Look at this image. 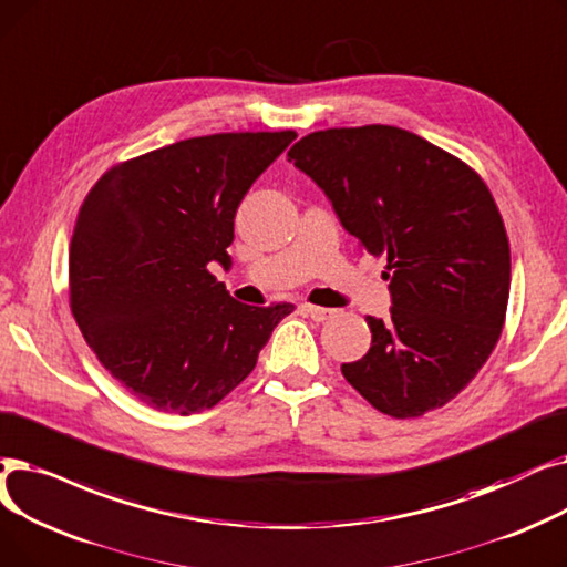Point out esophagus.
<instances>
[{"mask_svg": "<svg viewBox=\"0 0 567 567\" xmlns=\"http://www.w3.org/2000/svg\"><path fill=\"white\" fill-rule=\"evenodd\" d=\"M302 309L307 311V316H311L316 322H322V320H330L337 309H328V307H316V305H302Z\"/></svg>", "mask_w": 567, "mask_h": 567, "instance_id": "1", "label": "esophagus"}]
</instances>
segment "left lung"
Listing matches in <instances>:
<instances>
[{
    "label": "left lung",
    "instance_id": "obj_1",
    "mask_svg": "<svg viewBox=\"0 0 567 567\" xmlns=\"http://www.w3.org/2000/svg\"><path fill=\"white\" fill-rule=\"evenodd\" d=\"M371 256H388L390 318L367 316L369 353L341 364L373 409L420 417L489 360L509 295L494 196L462 158L388 124L313 131L288 152Z\"/></svg>",
    "mask_w": 567,
    "mask_h": 567
}]
</instances>
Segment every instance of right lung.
Wrapping results in <instances>:
<instances>
[{"label": "right lung", "instance_id": "obj_1", "mask_svg": "<svg viewBox=\"0 0 567 567\" xmlns=\"http://www.w3.org/2000/svg\"><path fill=\"white\" fill-rule=\"evenodd\" d=\"M295 131L214 133L113 166L78 212L69 300L99 362L147 406L192 415L233 392L295 307L233 300L235 212Z\"/></svg>", "mask_w": 567, "mask_h": 567}]
</instances>
